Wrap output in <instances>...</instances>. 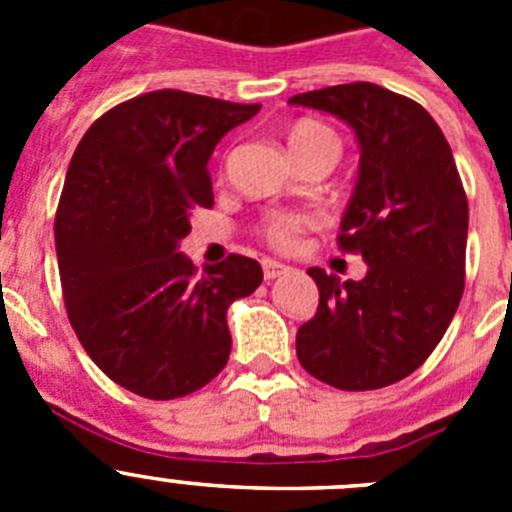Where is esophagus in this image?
<instances>
[{
  "label": "esophagus",
  "instance_id": "esophagus-1",
  "mask_svg": "<svg viewBox=\"0 0 512 512\" xmlns=\"http://www.w3.org/2000/svg\"><path fill=\"white\" fill-rule=\"evenodd\" d=\"M261 269H264V279H277V277H282V274H287L289 271V266H284V264H279V261H274V259H264L261 261Z\"/></svg>",
  "mask_w": 512,
  "mask_h": 512
}]
</instances>
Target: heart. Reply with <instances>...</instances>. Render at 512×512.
<instances>
[{"label":"heart","mask_w":512,"mask_h":512,"mask_svg":"<svg viewBox=\"0 0 512 512\" xmlns=\"http://www.w3.org/2000/svg\"><path fill=\"white\" fill-rule=\"evenodd\" d=\"M287 143L300 164L312 156L336 158L338 153V135L333 133V128H328L320 120H312V117H302V120H295L289 125ZM307 225H310V215H302V212H274V215H269L261 223V235L274 248L287 251V248L295 246Z\"/></svg>","instance_id":"1"}]
</instances>
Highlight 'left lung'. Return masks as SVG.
Wrapping results in <instances>:
<instances>
[{
    "label": "left lung",
    "mask_w": 512,
    "mask_h": 512,
    "mask_svg": "<svg viewBox=\"0 0 512 512\" xmlns=\"http://www.w3.org/2000/svg\"><path fill=\"white\" fill-rule=\"evenodd\" d=\"M354 128L359 179L338 248L366 277L307 269L318 312L297 330L302 369L338 390H379L413 374L443 338L464 292L469 205L441 128L413 99L354 81L295 94Z\"/></svg>",
    "instance_id": "1"
}]
</instances>
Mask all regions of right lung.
I'll return each instance as SVG.
<instances>
[{"mask_svg":"<svg viewBox=\"0 0 512 512\" xmlns=\"http://www.w3.org/2000/svg\"><path fill=\"white\" fill-rule=\"evenodd\" d=\"M259 110L158 89L104 112L76 146L56 212L63 302L94 364L135 395H192L228 364V307L264 271L230 253L197 274L179 241L212 207L215 146Z\"/></svg>","mask_w":512,"mask_h":512,"instance_id":"add662e5","label":"right lung"}]
</instances>
